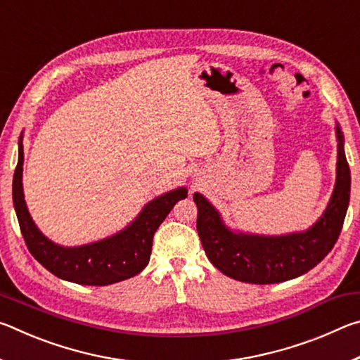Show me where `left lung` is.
Instances as JSON below:
<instances>
[{"label":"left lung","mask_w":360,"mask_h":360,"mask_svg":"<svg viewBox=\"0 0 360 360\" xmlns=\"http://www.w3.org/2000/svg\"><path fill=\"white\" fill-rule=\"evenodd\" d=\"M337 179L326 211L311 227L285 235H257L231 230L208 198L193 193L198 208L197 230L206 255L219 271L241 283L273 284L308 273L337 243L351 193V172L345 136L337 122Z\"/></svg>","instance_id":"obj_1"}]
</instances>
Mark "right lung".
<instances>
[{
	"label": "right lung",
	"mask_w": 360,
	"mask_h": 360,
	"mask_svg": "<svg viewBox=\"0 0 360 360\" xmlns=\"http://www.w3.org/2000/svg\"><path fill=\"white\" fill-rule=\"evenodd\" d=\"M23 133L19 138V162L12 179V200L28 251L39 264L65 281L84 285H108L138 275L149 264L152 238L187 188L178 187L144 205L133 221L108 238L81 246H62L49 240L30 216L23 195Z\"/></svg>",
	"instance_id": "1"
}]
</instances>
